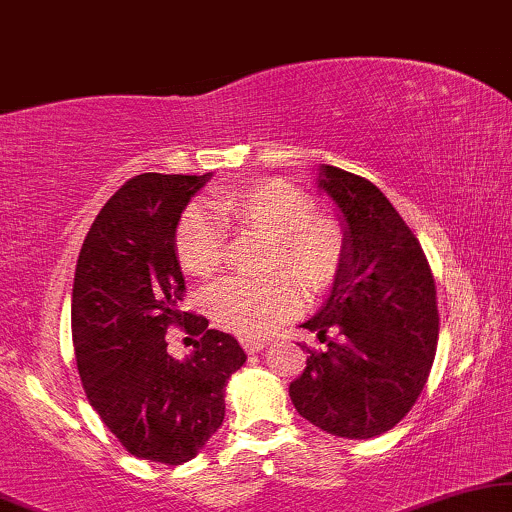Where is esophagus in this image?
<instances>
[{
    "label": "esophagus",
    "mask_w": 512,
    "mask_h": 512,
    "mask_svg": "<svg viewBox=\"0 0 512 512\" xmlns=\"http://www.w3.org/2000/svg\"><path fill=\"white\" fill-rule=\"evenodd\" d=\"M241 346L245 349V353H260L267 349V342H264V339L245 337V339H241Z\"/></svg>",
    "instance_id": "obj_1"
}]
</instances>
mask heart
Here are the masks:
<instances>
[{"instance_id": "1", "label": "heart", "mask_w": 512, "mask_h": 512, "mask_svg": "<svg viewBox=\"0 0 512 512\" xmlns=\"http://www.w3.org/2000/svg\"><path fill=\"white\" fill-rule=\"evenodd\" d=\"M215 206L238 227L274 241L271 276L231 278L208 292L210 316L224 330L241 337L271 335L302 309V285L316 297L335 288L349 238L335 217L313 213L302 189L285 180H260L217 196ZM224 243L227 224L206 210H189L175 234L177 262L189 278L208 281L220 274Z\"/></svg>"}]
</instances>
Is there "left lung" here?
<instances>
[{"label": "left lung", "instance_id": "8db88e82", "mask_svg": "<svg viewBox=\"0 0 512 512\" xmlns=\"http://www.w3.org/2000/svg\"><path fill=\"white\" fill-rule=\"evenodd\" d=\"M320 187L346 220L342 276L311 320L323 349L290 384L295 410L339 438L367 440L398 424L424 391L438 349L431 264L391 201L365 177L323 166Z\"/></svg>", "mask_w": 512, "mask_h": 512}]
</instances>
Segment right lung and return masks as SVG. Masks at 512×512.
<instances>
[{"label": "right lung", "mask_w": 512, "mask_h": 512, "mask_svg": "<svg viewBox=\"0 0 512 512\" xmlns=\"http://www.w3.org/2000/svg\"><path fill=\"white\" fill-rule=\"evenodd\" d=\"M208 177H131L95 217L74 271V356L88 403L128 454L166 466L192 459L222 426L224 388L245 363L234 337L182 311L175 229ZM173 324L195 337L185 361L167 353Z\"/></svg>", "instance_id": "obj_1"}]
</instances>
